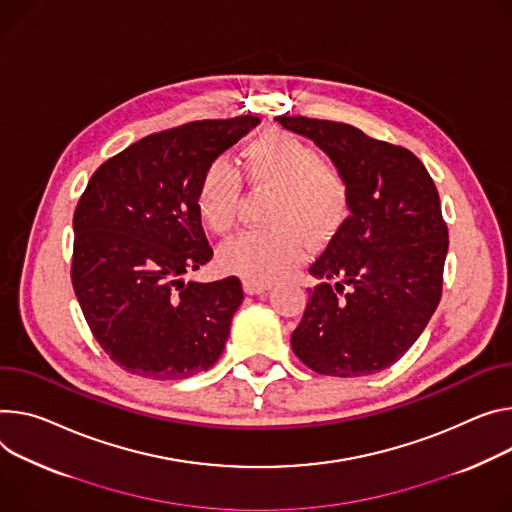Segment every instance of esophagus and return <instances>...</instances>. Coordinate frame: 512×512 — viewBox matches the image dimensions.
Wrapping results in <instances>:
<instances>
[{
    "label": "esophagus",
    "instance_id": "esophagus-1",
    "mask_svg": "<svg viewBox=\"0 0 512 512\" xmlns=\"http://www.w3.org/2000/svg\"><path fill=\"white\" fill-rule=\"evenodd\" d=\"M267 284H257V282H249V280H245L243 282V290H245V294H249V296H253V294H263V292H267Z\"/></svg>",
    "mask_w": 512,
    "mask_h": 512
}]
</instances>
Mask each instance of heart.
<instances>
[{
	"mask_svg": "<svg viewBox=\"0 0 512 512\" xmlns=\"http://www.w3.org/2000/svg\"><path fill=\"white\" fill-rule=\"evenodd\" d=\"M243 171L255 190L275 192L265 222L226 243L220 265L243 280L269 284L300 265L306 245L329 247L351 216V188L345 173L324 163L300 136L271 128L243 149ZM243 181L226 159H214L202 173L196 210L214 235H228L239 222Z\"/></svg>",
	"mask_w": 512,
	"mask_h": 512,
	"instance_id": "obj_1",
	"label": "heart"
}]
</instances>
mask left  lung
I'll return each instance as SVG.
<instances>
[{
	"instance_id": "left-lung-1",
	"label": "left lung",
	"mask_w": 512,
	"mask_h": 512,
	"mask_svg": "<svg viewBox=\"0 0 512 512\" xmlns=\"http://www.w3.org/2000/svg\"><path fill=\"white\" fill-rule=\"evenodd\" d=\"M275 120L314 141L351 188L347 224L310 267L322 284L308 288L292 349L322 376L376 374L421 337L441 300L449 235L435 181L414 153L351 124Z\"/></svg>"
}]
</instances>
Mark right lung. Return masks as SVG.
Masks as SVG:
<instances>
[{"mask_svg": "<svg viewBox=\"0 0 512 512\" xmlns=\"http://www.w3.org/2000/svg\"><path fill=\"white\" fill-rule=\"evenodd\" d=\"M257 116L149 134L102 163L73 214L71 282L100 347L130 374L181 380L212 367L243 302L239 277L183 275L212 259L196 194L204 169Z\"/></svg>", "mask_w": 512, "mask_h": 512, "instance_id": "1", "label": "right lung"}]
</instances>
